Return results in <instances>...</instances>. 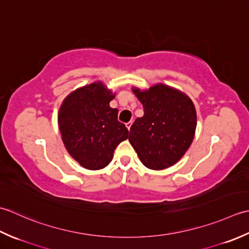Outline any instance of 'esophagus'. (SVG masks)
<instances>
[{"label":"esophagus","mask_w":249,"mask_h":249,"mask_svg":"<svg viewBox=\"0 0 249 249\" xmlns=\"http://www.w3.org/2000/svg\"><path fill=\"white\" fill-rule=\"evenodd\" d=\"M132 124H133V123H132V121H129V123L126 124V128H128V130H129V131H130V129H131Z\"/></svg>","instance_id":"1"}]
</instances>
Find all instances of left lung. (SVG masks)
I'll use <instances>...</instances> for the list:
<instances>
[{
  "label": "left lung",
  "mask_w": 249,
  "mask_h": 249,
  "mask_svg": "<svg viewBox=\"0 0 249 249\" xmlns=\"http://www.w3.org/2000/svg\"><path fill=\"white\" fill-rule=\"evenodd\" d=\"M144 107L130 129L129 142L150 170L174 165L190 147L196 128L195 105L188 95L163 84L132 89Z\"/></svg>",
  "instance_id": "8db88e82"
}]
</instances>
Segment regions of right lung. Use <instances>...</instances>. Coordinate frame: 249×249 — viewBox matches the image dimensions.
<instances>
[{"label": "right lung", "instance_id": "obj_1", "mask_svg": "<svg viewBox=\"0 0 249 249\" xmlns=\"http://www.w3.org/2000/svg\"><path fill=\"white\" fill-rule=\"evenodd\" d=\"M114 98L115 93L96 82L70 93L59 109L63 144L85 169L108 165L116 147L129 138L128 129L118 121V109L109 106Z\"/></svg>", "mask_w": 249, "mask_h": 249}]
</instances>
